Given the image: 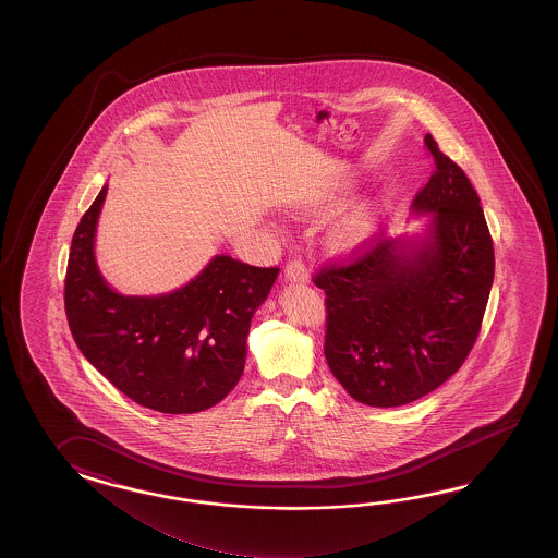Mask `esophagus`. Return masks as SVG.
<instances>
[{"label": "esophagus", "instance_id": "34e87169", "mask_svg": "<svg viewBox=\"0 0 558 558\" xmlns=\"http://www.w3.org/2000/svg\"><path fill=\"white\" fill-rule=\"evenodd\" d=\"M284 279L291 283H307L308 274L301 262H289L284 265Z\"/></svg>", "mask_w": 558, "mask_h": 558}]
</instances>
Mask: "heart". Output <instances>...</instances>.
<instances>
[{"label": "heart", "mask_w": 558, "mask_h": 558, "mask_svg": "<svg viewBox=\"0 0 558 558\" xmlns=\"http://www.w3.org/2000/svg\"><path fill=\"white\" fill-rule=\"evenodd\" d=\"M353 190V181L344 179L339 183V187L332 191L331 197L325 203V207L339 205L343 202L344 195ZM387 207L385 199H371V202L359 203L355 209H351L349 214L343 215L341 219H337L329 231L325 243L335 255L341 257H351L356 255L359 251L367 247L368 241L375 235L377 226H379V217Z\"/></svg>", "instance_id": "1"}]
</instances>
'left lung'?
<instances>
[{
    "instance_id": "8db88e82",
    "label": "left lung",
    "mask_w": 558,
    "mask_h": 558,
    "mask_svg": "<svg viewBox=\"0 0 558 558\" xmlns=\"http://www.w3.org/2000/svg\"><path fill=\"white\" fill-rule=\"evenodd\" d=\"M435 173L411 207L416 233L379 241L315 277L327 295L325 359L359 403L401 407L435 391L473 349L495 277L481 199L425 135Z\"/></svg>"
}]
</instances>
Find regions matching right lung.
<instances>
[{"label": "right lung", "mask_w": 558, "mask_h": 558, "mask_svg": "<svg viewBox=\"0 0 558 558\" xmlns=\"http://www.w3.org/2000/svg\"><path fill=\"white\" fill-rule=\"evenodd\" d=\"M107 183L72 239L65 313L85 359L131 401L167 415L199 413L238 385L255 311L277 267L215 255L191 281L161 295H123L95 259Z\"/></svg>", "instance_id": "1"}]
</instances>
